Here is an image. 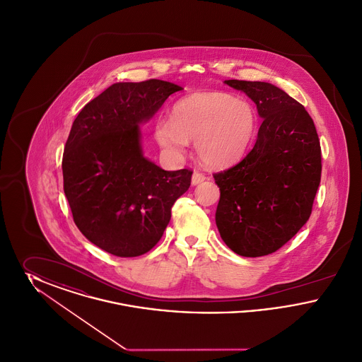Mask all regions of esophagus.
<instances>
[{"label": "esophagus", "mask_w": 362, "mask_h": 362, "mask_svg": "<svg viewBox=\"0 0 362 362\" xmlns=\"http://www.w3.org/2000/svg\"><path fill=\"white\" fill-rule=\"evenodd\" d=\"M205 179H206V176H205L204 173H192V176H191V185H192V186H197V185L202 183Z\"/></svg>", "instance_id": "34e87169"}]
</instances>
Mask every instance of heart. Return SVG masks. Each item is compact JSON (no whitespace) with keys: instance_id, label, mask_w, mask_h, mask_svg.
Wrapping results in <instances>:
<instances>
[{"instance_id":"b5f03b06","label":"heart","mask_w":362,"mask_h":362,"mask_svg":"<svg viewBox=\"0 0 362 362\" xmlns=\"http://www.w3.org/2000/svg\"><path fill=\"white\" fill-rule=\"evenodd\" d=\"M258 130L252 104L224 92H198L179 99L171 119H158L155 138L171 155H183L195 141L199 160L213 168H225L247 153Z\"/></svg>"}]
</instances>
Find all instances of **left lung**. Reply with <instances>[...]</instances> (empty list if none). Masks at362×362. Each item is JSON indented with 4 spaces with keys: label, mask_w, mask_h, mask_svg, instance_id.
<instances>
[{
    "label": "left lung",
    "mask_w": 362,
    "mask_h": 362,
    "mask_svg": "<svg viewBox=\"0 0 362 362\" xmlns=\"http://www.w3.org/2000/svg\"><path fill=\"white\" fill-rule=\"evenodd\" d=\"M257 104L263 119L251 152L235 167L214 173L220 187L216 224L238 255L276 252L304 226L320 183L322 153L307 110L264 81L225 80Z\"/></svg>",
    "instance_id": "left-lung-1"
}]
</instances>
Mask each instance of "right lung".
Segmentation results:
<instances>
[{
  "label": "right lung",
  "mask_w": 362,
  "mask_h": 362,
  "mask_svg": "<svg viewBox=\"0 0 362 362\" xmlns=\"http://www.w3.org/2000/svg\"><path fill=\"white\" fill-rule=\"evenodd\" d=\"M182 89L163 80L115 83L71 124L64 191L80 232L108 254L133 258L152 250L189 189L191 171H164L144 156L139 127Z\"/></svg>",
  "instance_id": "add662e5"
}]
</instances>
